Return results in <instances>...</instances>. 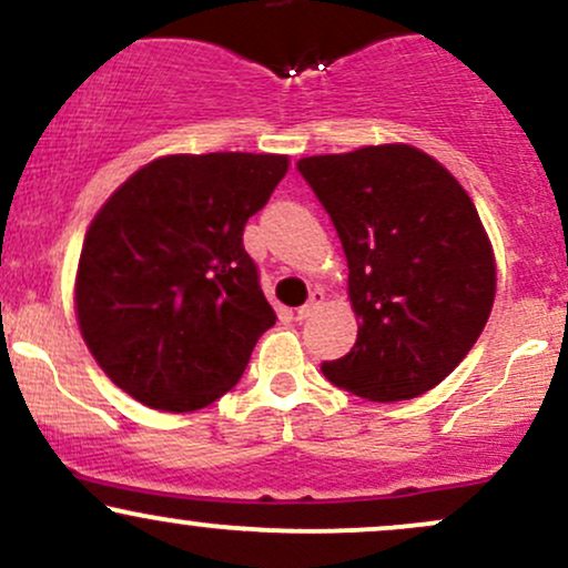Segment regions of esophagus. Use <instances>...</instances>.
<instances>
[{
	"mask_svg": "<svg viewBox=\"0 0 568 568\" xmlns=\"http://www.w3.org/2000/svg\"><path fill=\"white\" fill-rule=\"evenodd\" d=\"M323 302H325V293L323 291H312L310 302H306L304 306H298V310H296V321H306V317L315 315V312L323 306Z\"/></svg>",
	"mask_w": 568,
	"mask_h": 568,
	"instance_id": "esophagus-1",
	"label": "esophagus"
}]
</instances>
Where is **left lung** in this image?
<instances>
[{
    "instance_id": "8db88e82",
    "label": "left lung",
    "mask_w": 568,
    "mask_h": 568,
    "mask_svg": "<svg viewBox=\"0 0 568 568\" xmlns=\"http://www.w3.org/2000/svg\"><path fill=\"white\" fill-rule=\"evenodd\" d=\"M349 266L357 342L323 363L336 387L393 403L465 361L491 315L497 264L470 194L408 143L298 160Z\"/></svg>"
}]
</instances>
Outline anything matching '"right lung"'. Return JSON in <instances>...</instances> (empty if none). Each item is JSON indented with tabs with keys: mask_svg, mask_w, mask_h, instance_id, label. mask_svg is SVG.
<instances>
[{
	"mask_svg": "<svg viewBox=\"0 0 568 568\" xmlns=\"http://www.w3.org/2000/svg\"><path fill=\"white\" fill-rule=\"evenodd\" d=\"M285 173V154H168L95 213L77 266V323L103 374L143 406H211L275 325L243 230Z\"/></svg>",
	"mask_w": 568,
	"mask_h": 568,
	"instance_id": "right-lung-1",
	"label": "right lung"
}]
</instances>
